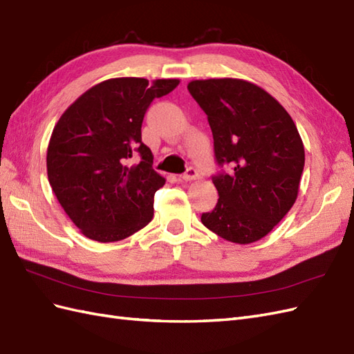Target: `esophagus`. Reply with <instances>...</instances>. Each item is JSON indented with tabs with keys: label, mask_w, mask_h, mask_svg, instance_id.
Returning a JSON list of instances; mask_svg holds the SVG:
<instances>
[{
	"label": "esophagus",
	"mask_w": 354,
	"mask_h": 354,
	"mask_svg": "<svg viewBox=\"0 0 354 354\" xmlns=\"http://www.w3.org/2000/svg\"><path fill=\"white\" fill-rule=\"evenodd\" d=\"M197 178H198V171L196 169H193V167H188L185 174L180 176L179 179L180 180H185V183H189V180H196Z\"/></svg>",
	"instance_id": "1"
}]
</instances>
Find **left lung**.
Here are the masks:
<instances>
[{
  "label": "left lung",
  "instance_id": "8db88e82",
  "mask_svg": "<svg viewBox=\"0 0 354 354\" xmlns=\"http://www.w3.org/2000/svg\"><path fill=\"white\" fill-rule=\"evenodd\" d=\"M188 91L207 115L216 161L233 167L212 178L220 198L202 223L229 242H257L296 202L305 165L301 136L286 109L248 80H192Z\"/></svg>",
  "mask_w": 354,
  "mask_h": 354
}]
</instances>
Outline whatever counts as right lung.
I'll list each match as a JSON object with an SVG mask.
<instances>
[{
	"label": "right lung",
	"instance_id": "add662e5",
	"mask_svg": "<svg viewBox=\"0 0 354 354\" xmlns=\"http://www.w3.org/2000/svg\"><path fill=\"white\" fill-rule=\"evenodd\" d=\"M178 85L179 79H107L61 115L48 145V179L86 238L122 241L152 220L153 194L166 179L152 169L142 122L152 100ZM136 153L142 161L130 167Z\"/></svg>",
	"mask_w": 354,
	"mask_h": 354
}]
</instances>
